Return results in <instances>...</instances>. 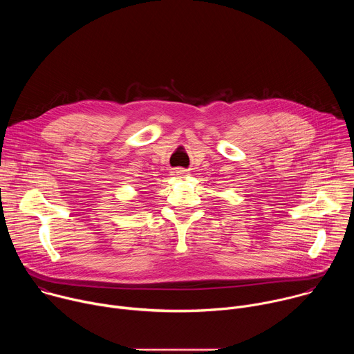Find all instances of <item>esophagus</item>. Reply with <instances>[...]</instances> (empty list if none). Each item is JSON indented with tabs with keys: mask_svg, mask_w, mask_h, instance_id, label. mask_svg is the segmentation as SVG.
Listing matches in <instances>:
<instances>
[{
	"mask_svg": "<svg viewBox=\"0 0 354 354\" xmlns=\"http://www.w3.org/2000/svg\"><path fill=\"white\" fill-rule=\"evenodd\" d=\"M174 175L178 176V178H185V176H187V171H185L182 168H178V169L174 171Z\"/></svg>",
	"mask_w": 354,
	"mask_h": 354,
	"instance_id": "34e87169",
	"label": "esophagus"
}]
</instances>
